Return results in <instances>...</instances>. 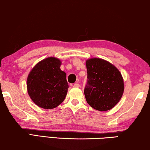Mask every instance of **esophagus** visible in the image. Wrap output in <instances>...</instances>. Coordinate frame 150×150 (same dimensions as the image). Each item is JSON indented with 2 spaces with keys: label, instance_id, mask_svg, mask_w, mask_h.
Returning <instances> with one entry per match:
<instances>
[{
  "label": "esophagus",
  "instance_id": "1",
  "mask_svg": "<svg viewBox=\"0 0 150 150\" xmlns=\"http://www.w3.org/2000/svg\"><path fill=\"white\" fill-rule=\"evenodd\" d=\"M73 87L74 88H79L80 87V84H78V83H76V84H74L73 85Z\"/></svg>",
  "mask_w": 150,
  "mask_h": 150
}]
</instances>
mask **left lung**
Wrapping results in <instances>:
<instances>
[{"mask_svg":"<svg viewBox=\"0 0 150 150\" xmlns=\"http://www.w3.org/2000/svg\"><path fill=\"white\" fill-rule=\"evenodd\" d=\"M86 65L88 82L84 95L88 104L99 111L111 110L124 93L121 73L116 66L103 59H88Z\"/></svg>","mask_w":150,"mask_h":150,"instance_id":"1","label":"left lung"}]
</instances>
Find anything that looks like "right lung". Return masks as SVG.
Listing matches in <instances>:
<instances>
[{"label": "right lung", "mask_w": 150, "mask_h": 150, "mask_svg": "<svg viewBox=\"0 0 150 150\" xmlns=\"http://www.w3.org/2000/svg\"><path fill=\"white\" fill-rule=\"evenodd\" d=\"M61 61L49 57L39 62L27 78L29 96L38 106L52 109L58 106L67 94L66 74L60 70Z\"/></svg>", "instance_id": "right-lung-1"}]
</instances>
